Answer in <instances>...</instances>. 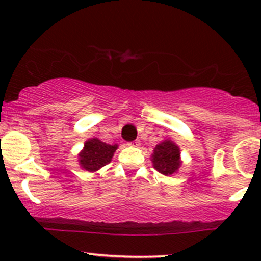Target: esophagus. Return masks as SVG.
I'll return each mask as SVG.
<instances>
[{
	"label": "esophagus",
	"instance_id": "esophagus-1",
	"mask_svg": "<svg viewBox=\"0 0 261 261\" xmlns=\"http://www.w3.org/2000/svg\"><path fill=\"white\" fill-rule=\"evenodd\" d=\"M127 145H128V146H140V141H139V140L131 141V142H128Z\"/></svg>",
	"mask_w": 261,
	"mask_h": 261
}]
</instances>
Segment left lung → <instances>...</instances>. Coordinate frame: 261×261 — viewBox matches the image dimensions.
<instances>
[{"instance_id": "obj_1", "label": "left lung", "mask_w": 261, "mask_h": 261, "mask_svg": "<svg viewBox=\"0 0 261 261\" xmlns=\"http://www.w3.org/2000/svg\"><path fill=\"white\" fill-rule=\"evenodd\" d=\"M153 168L163 175H172L180 168V148L173 141L164 140L158 143L152 153Z\"/></svg>"}]
</instances>
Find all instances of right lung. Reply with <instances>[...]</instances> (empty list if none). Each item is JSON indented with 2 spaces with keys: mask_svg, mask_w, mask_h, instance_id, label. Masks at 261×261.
Here are the masks:
<instances>
[{
  "mask_svg": "<svg viewBox=\"0 0 261 261\" xmlns=\"http://www.w3.org/2000/svg\"><path fill=\"white\" fill-rule=\"evenodd\" d=\"M116 148L118 145H108L95 137L89 139L86 141L85 147L79 154L80 166L88 172H97L101 167L110 163Z\"/></svg>",
  "mask_w": 261,
  "mask_h": 261,
  "instance_id": "obj_1",
  "label": "right lung"
}]
</instances>
